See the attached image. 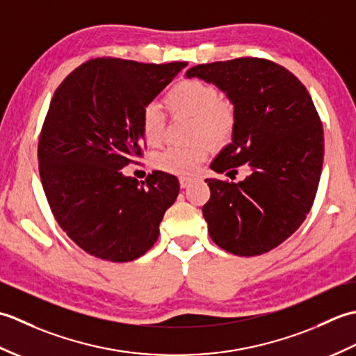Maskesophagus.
<instances>
[{
  "label": "esophagus",
  "instance_id": "esophagus-1",
  "mask_svg": "<svg viewBox=\"0 0 356 356\" xmlns=\"http://www.w3.org/2000/svg\"><path fill=\"white\" fill-rule=\"evenodd\" d=\"M179 182H180V186L182 188H186V186H190V184L193 182V179L191 177H185V176H182L179 179Z\"/></svg>",
  "mask_w": 356,
  "mask_h": 356
}]
</instances>
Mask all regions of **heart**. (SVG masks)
<instances>
[{
    "instance_id": "obj_1",
    "label": "heart",
    "mask_w": 356,
    "mask_h": 356,
    "mask_svg": "<svg viewBox=\"0 0 356 356\" xmlns=\"http://www.w3.org/2000/svg\"><path fill=\"white\" fill-rule=\"evenodd\" d=\"M165 105L172 115L194 119L193 138H205L214 145H223L236 128V108L222 99L218 88L200 79L177 82L165 96ZM140 131L148 145H159L165 138V118L156 105H148L140 115ZM209 145L197 140L186 147H168L154 156L157 170L176 176H191L207 161Z\"/></svg>"
}]
</instances>
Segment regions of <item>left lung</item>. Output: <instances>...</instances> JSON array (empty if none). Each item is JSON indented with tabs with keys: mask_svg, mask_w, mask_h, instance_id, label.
<instances>
[{
	"mask_svg": "<svg viewBox=\"0 0 356 356\" xmlns=\"http://www.w3.org/2000/svg\"><path fill=\"white\" fill-rule=\"evenodd\" d=\"M186 78L214 84L236 108L232 142L211 170H251L238 184L205 180L209 237L234 255L269 252L300 228L318 190L324 136L312 97L289 70L261 58L200 64Z\"/></svg>",
	"mask_w": 356,
	"mask_h": 356,
	"instance_id": "1",
	"label": "left lung"
}]
</instances>
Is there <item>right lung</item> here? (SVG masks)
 Instances as JSON below:
<instances>
[{
    "label": "right lung",
    "mask_w": 356,
    "mask_h": 356,
    "mask_svg": "<svg viewBox=\"0 0 356 356\" xmlns=\"http://www.w3.org/2000/svg\"><path fill=\"white\" fill-rule=\"evenodd\" d=\"M186 65L96 58L53 95L38 143L40 176L56 222L87 254L125 263L156 243L179 180L153 171L139 184L122 168L142 156L143 108Z\"/></svg>",
    "instance_id": "right-lung-1"
}]
</instances>
